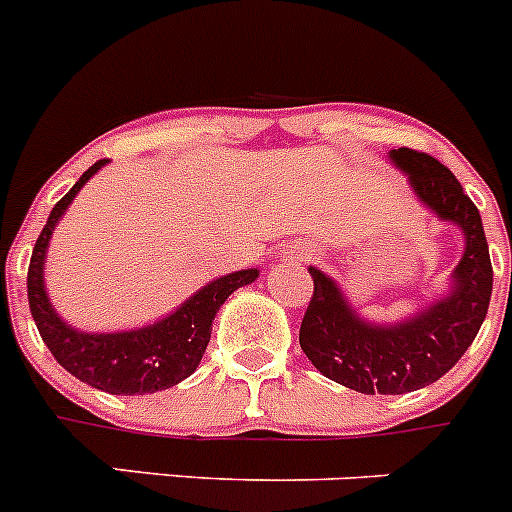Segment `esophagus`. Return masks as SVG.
Wrapping results in <instances>:
<instances>
[{
    "instance_id": "34e87169",
    "label": "esophagus",
    "mask_w": 512,
    "mask_h": 512,
    "mask_svg": "<svg viewBox=\"0 0 512 512\" xmlns=\"http://www.w3.org/2000/svg\"><path fill=\"white\" fill-rule=\"evenodd\" d=\"M310 257V252H300V260H308Z\"/></svg>"
}]
</instances>
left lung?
<instances>
[{
	"label": "left lung",
	"instance_id": "1",
	"mask_svg": "<svg viewBox=\"0 0 512 512\" xmlns=\"http://www.w3.org/2000/svg\"><path fill=\"white\" fill-rule=\"evenodd\" d=\"M389 159L409 176L424 207L462 229L465 252L450 293L391 326L364 321L336 280L308 267L313 298L300 323V348L323 376L358 394H407L442 379L475 341L493 293L480 212L455 174L414 148H394Z\"/></svg>",
	"mask_w": 512,
	"mask_h": 512
}]
</instances>
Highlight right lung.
Masks as SVG:
<instances>
[{
	"instance_id": "right-lung-1",
	"label": "right lung",
	"mask_w": 512,
	"mask_h": 512,
	"mask_svg": "<svg viewBox=\"0 0 512 512\" xmlns=\"http://www.w3.org/2000/svg\"><path fill=\"white\" fill-rule=\"evenodd\" d=\"M103 166L105 159L95 161L75 181L73 189L52 207L47 224L35 242L30 272H27L30 310L37 331L55 361L62 369H68L75 379L108 394H154V391L171 389L197 371L207 351L209 336H212V321L217 310L234 290L255 283L260 270L250 267V270L229 272L224 278L212 280L171 315L151 326L133 328V331L85 333L65 323L55 313L45 290L47 245L65 209Z\"/></svg>"
}]
</instances>
